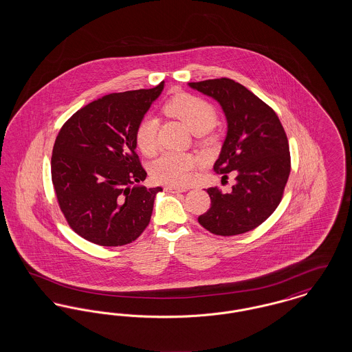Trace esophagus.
Returning a JSON list of instances; mask_svg holds the SVG:
<instances>
[{
  "label": "esophagus",
  "instance_id": "34e87169",
  "mask_svg": "<svg viewBox=\"0 0 352 352\" xmlns=\"http://www.w3.org/2000/svg\"><path fill=\"white\" fill-rule=\"evenodd\" d=\"M165 191L171 192V194H178V192H184V191H186V188L175 187V186H166V187H165Z\"/></svg>",
  "mask_w": 352,
  "mask_h": 352
}]
</instances>
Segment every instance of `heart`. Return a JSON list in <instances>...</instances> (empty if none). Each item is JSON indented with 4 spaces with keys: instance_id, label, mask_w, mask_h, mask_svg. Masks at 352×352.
<instances>
[{
    "instance_id": "heart-1",
    "label": "heart",
    "mask_w": 352,
    "mask_h": 352,
    "mask_svg": "<svg viewBox=\"0 0 352 352\" xmlns=\"http://www.w3.org/2000/svg\"><path fill=\"white\" fill-rule=\"evenodd\" d=\"M164 111L168 116L181 120L201 142L207 140L208 131L218 121L217 108L211 102L191 94L174 95L164 105ZM134 141L144 155L153 157L160 149L157 118H142L135 126ZM197 165L198 158L192 154L164 151L151 165V178L158 184L184 186L191 182Z\"/></svg>"
}]
</instances>
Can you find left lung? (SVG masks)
Returning <instances> with one entry per match:
<instances>
[{"mask_svg":"<svg viewBox=\"0 0 352 352\" xmlns=\"http://www.w3.org/2000/svg\"><path fill=\"white\" fill-rule=\"evenodd\" d=\"M217 99L228 121V133L214 171L237 184L230 192L207 188L211 206L198 218L218 236L245 234L274 212L284 197L290 174V151L284 126L267 102L228 78L190 83Z\"/></svg>","mask_w":352,"mask_h":352,"instance_id":"1","label":"left lung"}]
</instances>
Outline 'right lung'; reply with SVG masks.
Returning <instances> with one entry per match:
<instances>
[{
  "label": "right lung",
  "instance_id": "1",
  "mask_svg": "<svg viewBox=\"0 0 352 352\" xmlns=\"http://www.w3.org/2000/svg\"><path fill=\"white\" fill-rule=\"evenodd\" d=\"M164 82L151 89L105 95L76 111L60 128L51 155V181L68 226L101 247L134 241L151 221L161 187L146 178L134 132Z\"/></svg>",
  "mask_w": 352,
  "mask_h": 352
}]
</instances>
